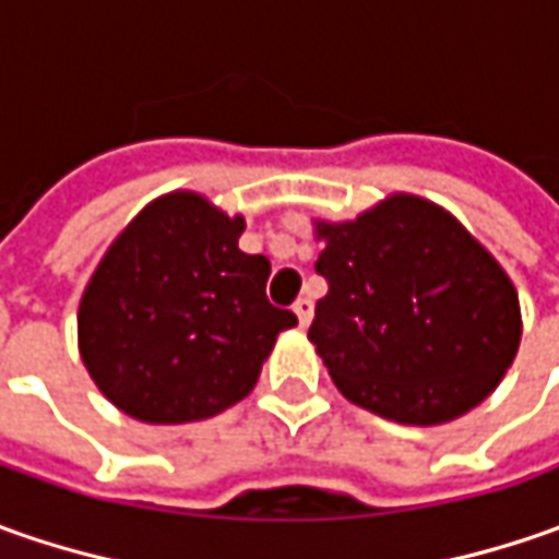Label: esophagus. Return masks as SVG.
<instances>
[{
	"label": "esophagus",
	"instance_id": "esophagus-1",
	"mask_svg": "<svg viewBox=\"0 0 559 559\" xmlns=\"http://www.w3.org/2000/svg\"><path fill=\"white\" fill-rule=\"evenodd\" d=\"M292 311H295V317H298V323H301V326H308L313 317V301L311 298H298V301L292 305Z\"/></svg>",
	"mask_w": 559,
	"mask_h": 559
}]
</instances>
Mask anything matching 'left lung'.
<instances>
[{
    "instance_id": "1",
    "label": "left lung",
    "mask_w": 559,
    "mask_h": 559,
    "mask_svg": "<svg viewBox=\"0 0 559 559\" xmlns=\"http://www.w3.org/2000/svg\"><path fill=\"white\" fill-rule=\"evenodd\" d=\"M313 229L330 289L308 338L342 395L376 417L439 426L498 389L523 335L520 298L457 217L397 192Z\"/></svg>"
}]
</instances>
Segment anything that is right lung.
I'll use <instances>...</instances> for the list:
<instances>
[{
    "mask_svg": "<svg viewBox=\"0 0 559 559\" xmlns=\"http://www.w3.org/2000/svg\"><path fill=\"white\" fill-rule=\"evenodd\" d=\"M242 214L170 192L127 224L90 276L76 342L98 392L127 417L207 419L254 389L298 317L267 301L270 261L246 254Z\"/></svg>",
    "mask_w": 559,
    "mask_h": 559,
    "instance_id": "obj_1",
    "label": "right lung"
}]
</instances>
